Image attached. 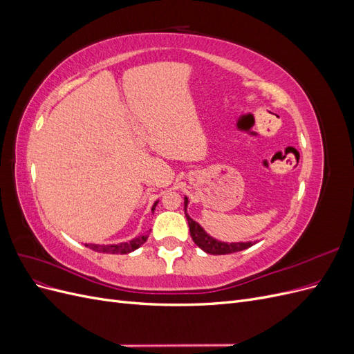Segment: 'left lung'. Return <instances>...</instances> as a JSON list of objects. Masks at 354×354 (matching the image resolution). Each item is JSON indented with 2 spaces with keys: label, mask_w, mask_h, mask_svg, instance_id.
<instances>
[{
  "label": "left lung",
  "mask_w": 354,
  "mask_h": 354,
  "mask_svg": "<svg viewBox=\"0 0 354 354\" xmlns=\"http://www.w3.org/2000/svg\"><path fill=\"white\" fill-rule=\"evenodd\" d=\"M187 203L189 199L185 196V214L186 218L189 223V230H190V236L194 239V242L199 246L202 251H205L207 254H212V255H223V254H232V252H238V251H243L246 248H250L254 243L252 242H221L214 239L212 236L203 230L201 227V224L196 223L194 218H190V216L187 214Z\"/></svg>",
  "instance_id": "left-lung-1"
}]
</instances>
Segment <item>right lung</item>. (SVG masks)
<instances>
[{
	"label": "right lung",
	"instance_id": "obj_1",
	"mask_svg": "<svg viewBox=\"0 0 354 354\" xmlns=\"http://www.w3.org/2000/svg\"><path fill=\"white\" fill-rule=\"evenodd\" d=\"M158 205V201L153 203L152 212L155 211V207ZM147 234H140L130 242H121L116 245H94V243H85V246H88L90 250L97 251V252H106V254H128L134 250H137L138 246H142L147 241Z\"/></svg>",
	"mask_w": 354,
	"mask_h": 354
}]
</instances>
